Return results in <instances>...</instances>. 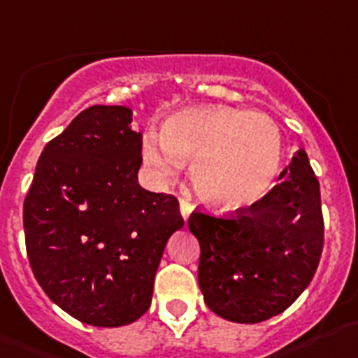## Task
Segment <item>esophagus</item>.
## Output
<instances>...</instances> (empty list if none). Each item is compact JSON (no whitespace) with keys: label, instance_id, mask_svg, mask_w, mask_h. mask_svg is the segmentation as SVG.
<instances>
[{"label":"esophagus","instance_id":"1","mask_svg":"<svg viewBox=\"0 0 358 358\" xmlns=\"http://www.w3.org/2000/svg\"><path fill=\"white\" fill-rule=\"evenodd\" d=\"M179 206H181L182 218L188 220V216L192 215V211H193V204L189 201H186V199H181V201H179Z\"/></svg>","mask_w":358,"mask_h":358}]
</instances>
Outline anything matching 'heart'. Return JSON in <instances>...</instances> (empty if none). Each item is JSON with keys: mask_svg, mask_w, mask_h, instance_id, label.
<instances>
[{"mask_svg": "<svg viewBox=\"0 0 358 358\" xmlns=\"http://www.w3.org/2000/svg\"><path fill=\"white\" fill-rule=\"evenodd\" d=\"M143 162L157 181L192 163V181L204 202L222 211L250 208L271 189L282 165L277 124L264 113L199 108L173 115L162 133L147 131Z\"/></svg>", "mask_w": 358, "mask_h": 358, "instance_id": "b5f03b06", "label": "heart"}]
</instances>
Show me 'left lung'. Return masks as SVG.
Masks as SVG:
<instances>
[{"label": "left lung", "instance_id": "8db88e82", "mask_svg": "<svg viewBox=\"0 0 358 358\" xmlns=\"http://www.w3.org/2000/svg\"><path fill=\"white\" fill-rule=\"evenodd\" d=\"M261 201L227 215L196 208L188 227L201 243L199 286L206 306L234 323H259L303 293L324 241L320 182L298 149Z\"/></svg>", "mask_w": 358, "mask_h": 358}]
</instances>
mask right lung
Returning <instances> with one entry per match:
<instances>
[{
	"label": "right lung",
	"mask_w": 358,
	"mask_h": 358,
	"mask_svg": "<svg viewBox=\"0 0 358 358\" xmlns=\"http://www.w3.org/2000/svg\"><path fill=\"white\" fill-rule=\"evenodd\" d=\"M126 106H90L48 142L24 199L26 252L44 293L94 327L147 313L179 201L138 185L142 133Z\"/></svg>",
	"instance_id": "right-lung-1"
}]
</instances>
